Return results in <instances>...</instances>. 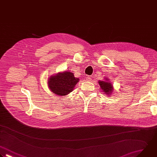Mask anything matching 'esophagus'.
<instances>
[{
  "instance_id": "34e87169",
  "label": "esophagus",
  "mask_w": 157,
  "mask_h": 157,
  "mask_svg": "<svg viewBox=\"0 0 157 157\" xmlns=\"http://www.w3.org/2000/svg\"><path fill=\"white\" fill-rule=\"evenodd\" d=\"M86 81H91V78L90 76H88L86 77Z\"/></svg>"
}]
</instances>
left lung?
<instances>
[{
	"label": "left lung",
	"instance_id": "8db88e82",
	"mask_svg": "<svg viewBox=\"0 0 157 157\" xmlns=\"http://www.w3.org/2000/svg\"><path fill=\"white\" fill-rule=\"evenodd\" d=\"M107 80V78H105ZM99 84L101 88V90L104 91L106 94H110L113 90L112 85L110 82L107 81H99Z\"/></svg>",
	"mask_w": 157,
	"mask_h": 157
}]
</instances>
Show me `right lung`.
Masks as SVG:
<instances>
[{
    "instance_id": "obj_1",
    "label": "right lung",
    "mask_w": 157,
    "mask_h": 157,
    "mask_svg": "<svg viewBox=\"0 0 157 157\" xmlns=\"http://www.w3.org/2000/svg\"><path fill=\"white\" fill-rule=\"evenodd\" d=\"M79 78H75L73 73L66 71L50 77L48 86L53 93L64 96L72 92Z\"/></svg>"
}]
</instances>
